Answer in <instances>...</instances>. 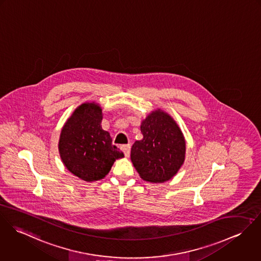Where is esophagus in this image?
Listing matches in <instances>:
<instances>
[{"label":"esophagus","mask_w":261,"mask_h":261,"mask_svg":"<svg viewBox=\"0 0 261 261\" xmlns=\"http://www.w3.org/2000/svg\"><path fill=\"white\" fill-rule=\"evenodd\" d=\"M121 149H122V151L124 152L125 157H129V155H130V150H131V146H130V144L123 145V146H121Z\"/></svg>","instance_id":"esophagus-1"}]
</instances>
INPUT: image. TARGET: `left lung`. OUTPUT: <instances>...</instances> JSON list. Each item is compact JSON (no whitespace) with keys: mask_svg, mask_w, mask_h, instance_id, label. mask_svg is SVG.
I'll list each match as a JSON object with an SVG mask.
<instances>
[{"mask_svg":"<svg viewBox=\"0 0 261 261\" xmlns=\"http://www.w3.org/2000/svg\"><path fill=\"white\" fill-rule=\"evenodd\" d=\"M141 140L131 148V161L139 176L151 183H163L182 167L186 142L178 124L167 112L156 109L142 120Z\"/></svg>","mask_w":261,"mask_h":261,"instance_id":"left-lung-1","label":"left lung"}]
</instances>
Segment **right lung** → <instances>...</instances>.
Masks as SVG:
<instances>
[{
  "instance_id": "right-lung-1",
  "label": "right lung",
  "mask_w": 261,
  "mask_h": 261,
  "mask_svg": "<svg viewBox=\"0 0 261 261\" xmlns=\"http://www.w3.org/2000/svg\"><path fill=\"white\" fill-rule=\"evenodd\" d=\"M101 106L92 101L79 105L62 127L59 153L65 167L80 179L93 182L110 172L124 154L102 129Z\"/></svg>"
}]
</instances>
